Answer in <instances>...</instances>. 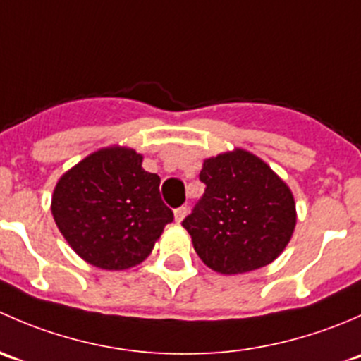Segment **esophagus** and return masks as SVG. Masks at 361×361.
<instances>
[{
	"mask_svg": "<svg viewBox=\"0 0 361 361\" xmlns=\"http://www.w3.org/2000/svg\"><path fill=\"white\" fill-rule=\"evenodd\" d=\"M187 211H188L187 206L176 207V209H174V220H176L178 224H180V221L185 218V214H187Z\"/></svg>",
	"mask_w": 361,
	"mask_h": 361,
	"instance_id": "1",
	"label": "esophagus"
}]
</instances>
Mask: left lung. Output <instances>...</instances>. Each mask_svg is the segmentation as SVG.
Masks as SVG:
<instances>
[{
	"mask_svg": "<svg viewBox=\"0 0 361 361\" xmlns=\"http://www.w3.org/2000/svg\"><path fill=\"white\" fill-rule=\"evenodd\" d=\"M199 180L206 190L181 225L204 264L243 274L276 260L297 221L285 181L245 150L204 160Z\"/></svg>",
	"mask_w": 361,
	"mask_h": 361,
	"instance_id": "left-lung-1",
	"label": "left lung"
}]
</instances>
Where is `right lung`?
Instances as JSON below:
<instances>
[{
  "mask_svg": "<svg viewBox=\"0 0 361 361\" xmlns=\"http://www.w3.org/2000/svg\"><path fill=\"white\" fill-rule=\"evenodd\" d=\"M130 148H103L57 183L52 214L61 234L85 262L122 271L143 262L174 220L160 197V178Z\"/></svg>",
  "mask_w": 361,
  "mask_h": 361,
  "instance_id": "add662e5",
  "label": "right lung"
}]
</instances>
